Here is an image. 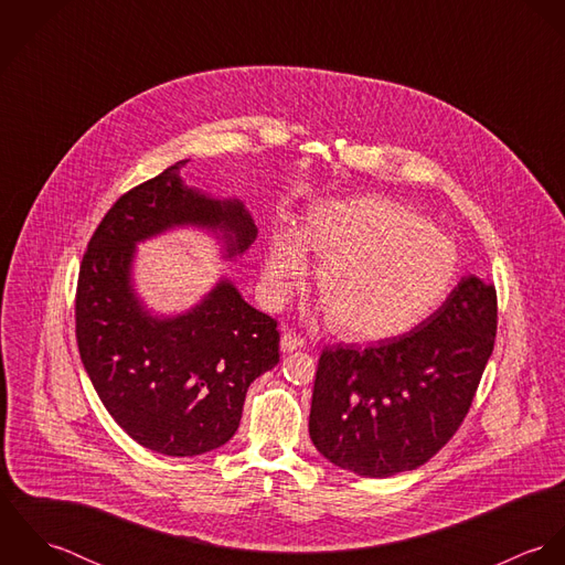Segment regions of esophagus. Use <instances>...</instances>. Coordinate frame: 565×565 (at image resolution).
Returning a JSON list of instances; mask_svg holds the SVG:
<instances>
[{"instance_id":"34e87169","label":"esophagus","mask_w":565,"mask_h":565,"mask_svg":"<svg viewBox=\"0 0 565 565\" xmlns=\"http://www.w3.org/2000/svg\"><path fill=\"white\" fill-rule=\"evenodd\" d=\"M307 345V341L302 337H298L291 330H285L280 337V350L282 352H294V350H302Z\"/></svg>"}]
</instances>
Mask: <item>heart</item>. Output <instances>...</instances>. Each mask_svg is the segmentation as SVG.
Instances as JSON below:
<instances>
[{"label":"heart","mask_w":565,"mask_h":565,"mask_svg":"<svg viewBox=\"0 0 565 565\" xmlns=\"http://www.w3.org/2000/svg\"><path fill=\"white\" fill-rule=\"evenodd\" d=\"M302 246L322 258L316 285L332 330L356 341L390 339L422 322L457 274L455 245L401 202L381 195L326 200L298 233L274 235L263 263L271 307L302 280Z\"/></svg>","instance_id":"heart-1"}]
</instances>
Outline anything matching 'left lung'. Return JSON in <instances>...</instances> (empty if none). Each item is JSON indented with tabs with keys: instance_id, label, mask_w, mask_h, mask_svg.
I'll use <instances>...</instances> for the list:
<instances>
[{
	"instance_id": "1",
	"label": "left lung",
	"mask_w": 565,
	"mask_h": 565,
	"mask_svg": "<svg viewBox=\"0 0 565 565\" xmlns=\"http://www.w3.org/2000/svg\"><path fill=\"white\" fill-rule=\"evenodd\" d=\"M495 289L466 276L403 337L326 348L309 433L330 463L365 479L424 466L461 426L493 350Z\"/></svg>"
}]
</instances>
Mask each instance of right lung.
I'll use <instances>...</instances> for the list:
<instances>
[{"label":"right lung","mask_w":565,"mask_h":565,"mask_svg":"<svg viewBox=\"0 0 565 565\" xmlns=\"http://www.w3.org/2000/svg\"><path fill=\"white\" fill-rule=\"evenodd\" d=\"M175 162L124 193L82 256L76 337L84 370L113 419L143 448L195 457L239 428L249 383L280 354L276 320L222 278L195 307L154 316L135 291L137 243L195 226L224 243V258L258 235L242 200H215L180 178Z\"/></svg>","instance_id":"obj_1"}]
</instances>
